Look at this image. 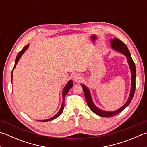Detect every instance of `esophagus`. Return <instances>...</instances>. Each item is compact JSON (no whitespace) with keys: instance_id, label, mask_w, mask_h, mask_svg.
Listing matches in <instances>:
<instances>
[{"instance_id":"34e87169","label":"esophagus","mask_w":147,"mask_h":147,"mask_svg":"<svg viewBox=\"0 0 147 147\" xmlns=\"http://www.w3.org/2000/svg\"><path fill=\"white\" fill-rule=\"evenodd\" d=\"M82 77L80 74H74L73 76V79L74 82H79L82 80Z\"/></svg>"}]
</instances>
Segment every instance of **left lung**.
<instances>
[{"instance_id":"8db88e82","label":"left lung","mask_w":147,"mask_h":147,"mask_svg":"<svg viewBox=\"0 0 147 147\" xmlns=\"http://www.w3.org/2000/svg\"><path fill=\"white\" fill-rule=\"evenodd\" d=\"M111 46L116 51H118L121 54L124 55L125 57H127V62L129 63V68L130 70V73H131V87H130V94L129 98H128V100L127 102L125 103L119 109H117L116 111H103L102 109L98 108V107L95 105L92 101V98L91 96V94H90V92L86 85L84 84H82L81 86L83 88V90H84V95L85 100H86L87 103L90 109L93 113H95L97 115L102 117H112L114 116H116L117 114L121 113V112L124 110V109L127 107L129 105L130 101H132L133 96H134V92H135V89H136V66L135 63L133 62L132 59L131 55H130V53L129 52V50L128 49L126 45H125L123 42H121L120 40L118 38H111Z\"/></svg>"}]
</instances>
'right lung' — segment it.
<instances>
[{"label": "right lung", "instance_id": "1", "mask_svg": "<svg viewBox=\"0 0 147 147\" xmlns=\"http://www.w3.org/2000/svg\"><path fill=\"white\" fill-rule=\"evenodd\" d=\"M29 44H28L27 46H26L24 47L23 48V49H22V50L20 51L19 53H18V54L17 55V57H16L15 62V66H14V67H13V70H14V69L15 68V67H16V65H17V63H18V60H20V58H21V57H22V55L24 54V52L26 51L28 49V48L29 47ZM13 70L12 71V73H11V78H12V76H13ZM11 80H12V79H11ZM73 81L71 80H69V81L67 82V84L65 85V86L64 87V88H63V92H62V98H63V100H62V105H61V107H60V110H59V111L58 112L57 114H56L55 116H53V117H51V118H49V119H44V120H39V121H43V122L49 121H51V120H53V119H56V118H57L58 117H59V116L61 115V114H62V112H63V108H64V100H65V96H66L67 94V92H69V89H70L72 87H73Z\"/></svg>", "mask_w": 147, "mask_h": 147}]
</instances>
